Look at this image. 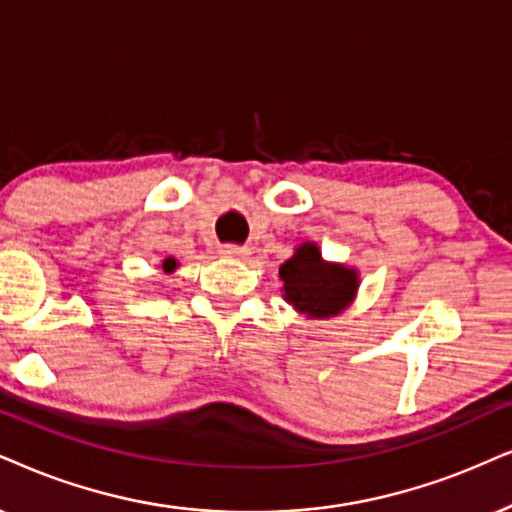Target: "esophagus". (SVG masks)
<instances>
[{
    "label": "esophagus",
    "mask_w": 512,
    "mask_h": 512,
    "mask_svg": "<svg viewBox=\"0 0 512 512\" xmlns=\"http://www.w3.org/2000/svg\"><path fill=\"white\" fill-rule=\"evenodd\" d=\"M219 255L226 257V260H248V250L238 248V245H222Z\"/></svg>",
    "instance_id": "34e87169"
}]
</instances>
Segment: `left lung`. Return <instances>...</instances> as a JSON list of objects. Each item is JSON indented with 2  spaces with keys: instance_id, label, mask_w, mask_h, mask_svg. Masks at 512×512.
<instances>
[{
  "instance_id": "obj_1",
  "label": "left lung",
  "mask_w": 512,
  "mask_h": 512,
  "mask_svg": "<svg viewBox=\"0 0 512 512\" xmlns=\"http://www.w3.org/2000/svg\"><path fill=\"white\" fill-rule=\"evenodd\" d=\"M278 276L283 281V300L307 319L342 314L354 302L361 283L359 269L323 260L314 241L297 245L293 257L281 264Z\"/></svg>"
}]
</instances>
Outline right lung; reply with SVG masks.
<instances>
[{
    "instance_id": "1",
    "label": "right lung",
    "mask_w": 512,
    "mask_h": 512,
    "mask_svg": "<svg viewBox=\"0 0 512 512\" xmlns=\"http://www.w3.org/2000/svg\"><path fill=\"white\" fill-rule=\"evenodd\" d=\"M177 267H179V262L174 260V257H165V260L160 262V269H163L165 274H174V271H177Z\"/></svg>"
}]
</instances>
